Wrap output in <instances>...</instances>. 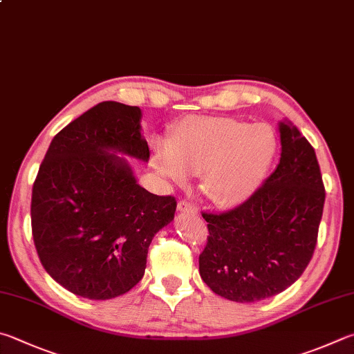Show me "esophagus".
Wrapping results in <instances>:
<instances>
[{
	"mask_svg": "<svg viewBox=\"0 0 354 354\" xmlns=\"http://www.w3.org/2000/svg\"><path fill=\"white\" fill-rule=\"evenodd\" d=\"M178 210L181 212V214H192V215H198V210L187 201H179L178 203Z\"/></svg>",
	"mask_w": 354,
	"mask_h": 354,
	"instance_id": "obj_1",
	"label": "esophagus"
}]
</instances>
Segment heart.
<instances>
[{
    "label": "heart",
    "instance_id": "b5f03b06",
    "mask_svg": "<svg viewBox=\"0 0 354 354\" xmlns=\"http://www.w3.org/2000/svg\"><path fill=\"white\" fill-rule=\"evenodd\" d=\"M279 142L271 127L229 118H190L160 142L156 170L170 181L199 175V190L220 209L252 196L271 170Z\"/></svg>",
    "mask_w": 354,
    "mask_h": 354
}]
</instances>
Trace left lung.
Returning <instances> with one entry per match:
<instances>
[{
    "label": "left lung",
    "instance_id": "1",
    "mask_svg": "<svg viewBox=\"0 0 354 354\" xmlns=\"http://www.w3.org/2000/svg\"><path fill=\"white\" fill-rule=\"evenodd\" d=\"M279 131L280 162L261 187L234 210L203 214L209 236L199 275L215 294L240 304L291 286L317 243L325 187L316 151L289 120Z\"/></svg>",
    "mask_w": 354,
    "mask_h": 354
}]
</instances>
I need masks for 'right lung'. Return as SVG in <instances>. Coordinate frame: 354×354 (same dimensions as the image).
I'll use <instances>...</instances> for the list:
<instances>
[{"mask_svg": "<svg viewBox=\"0 0 354 354\" xmlns=\"http://www.w3.org/2000/svg\"><path fill=\"white\" fill-rule=\"evenodd\" d=\"M142 111L100 102L55 134L32 189L37 254L80 297L114 299L144 277L149 246L176 199L140 187L125 156L149 162Z\"/></svg>", "mask_w": 354, "mask_h": 354, "instance_id": "add662e5", "label": "right lung"}]
</instances>
